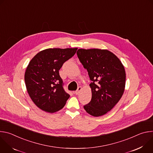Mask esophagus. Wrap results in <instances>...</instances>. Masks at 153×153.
Returning <instances> with one entry per match:
<instances>
[{
	"label": "esophagus",
	"mask_w": 153,
	"mask_h": 153,
	"mask_svg": "<svg viewBox=\"0 0 153 153\" xmlns=\"http://www.w3.org/2000/svg\"><path fill=\"white\" fill-rule=\"evenodd\" d=\"M81 90H82V87L81 86H79L78 88H77V90L75 91V94H79Z\"/></svg>",
	"instance_id": "34e87169"
}]
</instances>
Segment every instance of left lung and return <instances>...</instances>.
Segmentation results:
<instances>
[{"instance_id":"left-lung-1","label":"left lung","mask_w":153,"mask_h":153,"mask_svg":"<svg viewBox=\"0 0 153 153\" xmlns=\"http://www.w3.org/2000/svg\"><path fill=\"white\" fill-rule=\"evenodd\" d=\"M77 57L88 73L92 97L83 106L85 111L94 117L110 111L122 97L126 74L119 58L106 50L79 49Z\"/></svg>"}]
</instances>
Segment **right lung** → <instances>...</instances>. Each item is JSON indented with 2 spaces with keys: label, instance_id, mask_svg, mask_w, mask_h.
Listing matches in <instances>:
<instances>
[{
  "label": "right lung",
  "instance_id": "right-lung-1",
  "mask_svg": "<svg viewBox=\"0 0 153 153\" xmlns=\"http://www.w3.org/2000/svg\"><path fill=\"white\" fill-rule=\"evenodd\" d=\"M77 48H49L38 53L30 62L25 73L27 91L42 110L57 111L65 106L70 94L63 88L59 70Z\"/></svg>",
  "mask_w": 153,
  "mask_h": 153
}]
</instances>
